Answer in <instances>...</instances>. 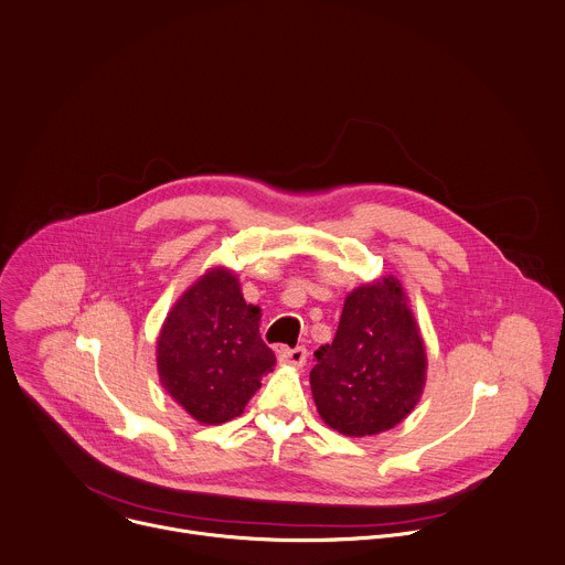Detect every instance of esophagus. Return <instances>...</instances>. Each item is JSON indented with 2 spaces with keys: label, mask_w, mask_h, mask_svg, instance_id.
Returning a JSON list of instances; mask_svg holds the SVG:
<instances>
[{
  "label": "esophagus",
  "mask_w": 565,
  "mask_h": 565,
  "mask_svg": "<svg viewBox=\"0 0 565 565\" xmlns=\"http://www.w3.org/2000/svg\"><path fill=\"white\" fill-rule=\"evenodd\" d=\"M279 359L288 365H295V367H301L308 359V350L303 345H297V348H281L279 350Z\"/></svg>",
  "instance_id": "obj_1"
}]
</instances>
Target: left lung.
Segmentation results:
<instances>
[{
	"instance_id": "1",
	"label": "left lung",
	"mask_w": 565,
	"mask_h": 565,
	"mask_svg": "<svg viewBox=\"0 0 565 565\" xmlns=\"http://www.w3.org/2000/svg\"><path fill=\"white\" fill-rule=\"evenodd\" d=\"M310 388L321 419L348 437L380 435L419 402L426 350L393 277L345 297L332 343L315 350Z\"/></svg>"
}]
</instances>
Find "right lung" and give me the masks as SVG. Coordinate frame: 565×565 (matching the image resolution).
I'll list each match as a JSON object with an SVG mask.
<instances>
[{"mask_svg":"<svg viewBox=\"0 0 565 565\" xmlns=\"http://www.w3.org/2000/svg\"><path fill=\"white\" fill-rule=\"evenodd\" d=\"M262 312L244 301L231 270L206 273L168 312L159 341L161 386L202 424L239 417L273 370L275 352L259 334Z\"/></svg>","mask_w":565,"mask_h":565,"instance_id":"1","label":"right lung"}]
</instances>
